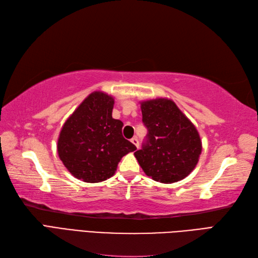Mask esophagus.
Instances as JSON below:
<instances>
[{
    "label": "esophagus",
    "mask_w": 258,
    "mask_h": 258,
    "mask_svg": "<svg viewBox=\"0 0 258 258\" xmlns=\"http://www.w3.org/2000/svg\"><path fill=\"white\" fill-rule=\"evenodd\" d=\"M131 142H132V144H135L137 147H139V140H138L137 137L132 138V139H131Z\"/></svg>",
    "instance_id": "esophagus-1"
}]
</instances>
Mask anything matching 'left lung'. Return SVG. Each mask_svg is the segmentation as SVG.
Segmentation results:
<instances>
[{
  "instance_id": "1",
  "label": "left lung",
  "mask_w": 258,
  "mask_h": 258,
  "mask_svg": "<svg viewBox=\"0 0 258 258\" xmlns=\"http://www.w3.org/2000/svg\"><path fill=\"white\" fill-rule=\"evenodd\" d=\"M146 142L135 153L139 165L154 181H181L197 166L202 145L194 123L172 100L158 98L141 102Z\"/></svg>"
}]
</instances>
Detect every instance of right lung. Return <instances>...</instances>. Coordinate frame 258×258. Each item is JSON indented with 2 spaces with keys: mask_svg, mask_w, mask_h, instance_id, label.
I'll use <instances>...</instances> for the list:
<instances>
[{
  "mask_svg": "<svg viewBox=\"0 0 258 258\" xmlns=\"http://www.w3.org/2000/svg\"><path fill=\"white\" fill-rule=\"evenodd\" d=\"M114 98L95 91L86 98L62 127L57 150L73 176L99 183L114 175L124 155L137 147L122 137V121L112 117Z\"/></svg>",
  "mask_w": 258,
  "mask_h": 258,
  "instance_id": "add662e5",
  "label": "right lung"
}]
</instances>
